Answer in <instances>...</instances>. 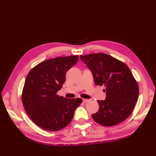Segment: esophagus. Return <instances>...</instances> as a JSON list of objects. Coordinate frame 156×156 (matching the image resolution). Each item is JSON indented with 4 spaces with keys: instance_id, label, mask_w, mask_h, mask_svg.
I'll return each instance as SVG.
<instances>
[{
    "instance_id": "obj_1",
    "label": "esophagus",
    "mask_w": 156,
    "mask_h": 156,
    "mask_svg": "<svg viewBox=\"0 0 156 156\" xmlns=\"http://www.w3.org/2000/svg\"><path fill=\"white\" fill-rule=\"evenodd\" d=\"M82 102H84V103H87V102H89L88 99H82Z\"/></svg>"
}]
</instances>
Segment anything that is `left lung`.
Returning <instances> with one entry per match:
<instances>
[{
	"label": "left lung",
	"instance_id": "8db88e82",
	"mask_svg": "<svg viewBox=\"0 0 156 156\" xmlns=\"http://www.w3.org/2000/svg\"><path fill=\"white\" fill-rule=\"evenodd\" d=\"M92 72L96 85L105 86V100L98 101L99 109L92 115L94 120L108 127L125 121L137 102L139 87L132 72L123 62L112 56L98 54L80 55Z\"/></svg>",
	"mask_w": 156,
	"mask_h": 156
}]
</instances>
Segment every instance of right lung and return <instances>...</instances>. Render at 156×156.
Instances as JSON below:
<instances>
[{"mask_svg":"<svg viewBox=\"0 0 156 156\" xmlns=\"http://www.w3.org/2000/svg\"><path fill=\"white\" fill-rule=\"evenodd\" d=\"M78 61V55L59 57L39 64L29 72L22 93L23 107L39 127L56 131L71 122L82 98L57 95L66 81L68 69Z\"/></svg>","mask_w":156,"mask_h":156,"instance_id":"1","label":"right lung"}]
</instances>
